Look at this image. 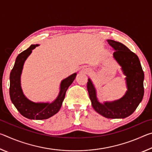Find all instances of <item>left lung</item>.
<instances>
[{"label": "left lung", "mask_w": 152, "mask_h": 152, "mask_svg": "<svg viewBox=\"0 0 152 152\" xmlns=\"http://www.w3.org/2000/svg\"><path fill=\"white\" fill-rule=\"evenodd\" d=\"M115 50L113 58L121 67L125 76L127 91L119 99L100 102L96 91L91 78H88L87 89L92 106L96 111L108 119H124L135 111L143 97L144 73L137 56L123 43L107 39Z\"/></svg>", "instance_id": "obj_1"}]
</instances>
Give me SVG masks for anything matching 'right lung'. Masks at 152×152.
I'll return each mask as SVG.
<instances>
[{
    "instance_id": "right-lung-1",
    "label": "right lung",
    "mask_w": 152,
    "mask_h": 152,
    "mask_svg": "<svg viewBox=\"0 0 152 152\" xmlns=\"http://www.w3.org/2000/svg\"><path fill=\"white\" fill-rule=\"evenodd\" d=\"M39 45H31L19 53L15 60L13 68L10 74L9 94L12 104L23 116L29 119H47L56 114L62 104L66 92L77 75L74 73L61 80L60 92L56 99L51 102H35L25 96L20 85V76L25 61L31 53L32 50Z\"/></svg>"
}]
</instances>
